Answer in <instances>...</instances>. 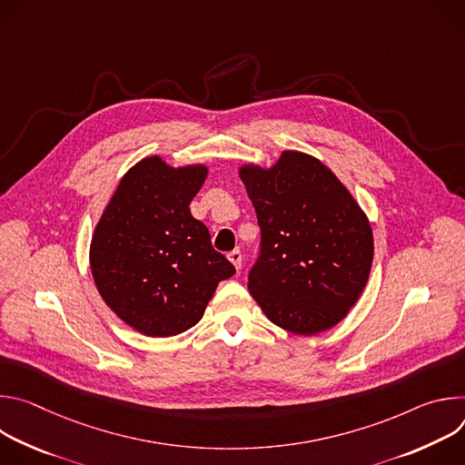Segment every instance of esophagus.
Returning a JSON list of instances; mask_svg holds the SVG:
<instances>
[{
  "mask_svg": "<svg viewBox=\"0 0 465 465\" xmlns=\"http://www.w3.org/2000/svg\"><path fill=\"white\" fill-rule=\"evenodd\" d=\"M228 259L233 262V267H235L237 271H241V264H242V253H241V250H232V252L228 253Z\"/></svg>",
  "mask_w": 465,
  "mask_h": 465,
  "instance_id": "obj_1",
  "label": "esophagus"
}]
</instances>
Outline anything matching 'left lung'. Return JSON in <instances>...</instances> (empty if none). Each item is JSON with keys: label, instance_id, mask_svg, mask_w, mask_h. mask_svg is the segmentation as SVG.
I'll list each match as a JSON object with an SVG mask.
<instances>
[{"label": "left lung", "instance_id": "left-lung-1", "mask_svg": "<svg viewBox=\"0 0 465 465\" xmlns=\"http://www.w3.org/2000/svg\"><path fill=\"white\" fill-rule=\"evenodd\" d=\"M241 180L261 230L248 291L269 320L296 335L337 325L362 294L371 261L370 223L342 182L320 160L285 151Z\"/></svg>", "mask_w": 465, "mask_h": 465}]
</instances>
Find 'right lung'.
I'll list each match as a JSON object with an SVG mask.
<instances>
[{"mask_svg": "<svg viewBox=\"0 0 465 465\" xmlns=\"http://www.w3.org/2000/svg\"><path fill=\"white\" fill-rule=\"evenodd\" d=\"M206 176L204 165L174 169L145 158L123 176L95 228L90 264L97 291L147 337L193 327L217 285L235 274L189 210Z\"/></svg>", "mask_w": 465, "mask_h": 465, "instance_id": "obj_1", "label": "right lung"}]
</instances>
